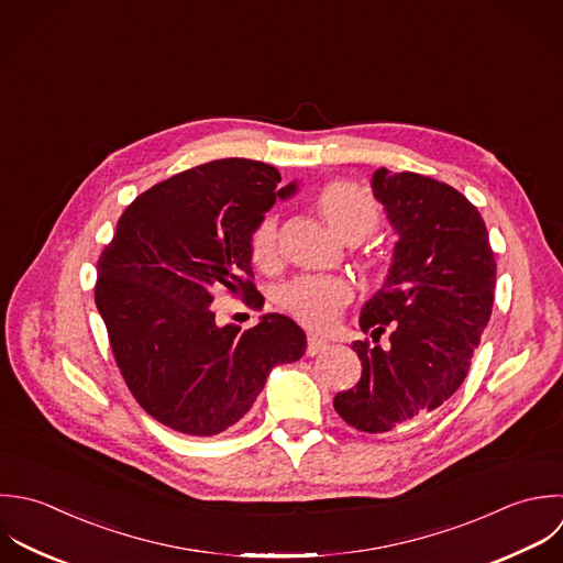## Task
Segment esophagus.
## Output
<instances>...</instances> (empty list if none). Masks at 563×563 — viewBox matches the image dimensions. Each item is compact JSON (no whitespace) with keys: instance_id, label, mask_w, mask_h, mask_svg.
<instances>
[{"instance_id":"34e87169","label":"esophagus","mask_w":563,"mask_h":563,"mask_svg":"<svg viewBox=\"0 0 563 563\" xmlns=\"http://www.w3.org/2000/svg\"><path fill=\"white\" fill-rule=\"evenodd\" d=\"M329 349V342L327 340H322V338H318V335H309L307 338V355H318V353H322V351H327Z\"/></svg>"}]
</instances>
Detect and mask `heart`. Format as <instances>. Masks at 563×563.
Returning <instances> with one entry per match:
<instances>
[{"label":"heart","mask_w":563,"mask_h":563,"mask_svg":"<svg viewBox=\"0 0 563 563\" xmlns=\"http://www.w3.org/2000/svg\"><path fill=\"white\" fill-rule=\"evenodd\" d=\"M318 212L324 223L342 239H364L379 219L375 199L360 186L335 181L318 195ZM252 261L269 267L278 256V228L274 219H265L252 234ZM351 285L340 276H300L280 289V305L305 327L329 331L342 309L351 302Z\"/></svg>","instance_id":"b5f03b06"}]
</instances>
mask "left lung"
Returning <instances> with one entry per match:
<instances>
[{"label": "left lung", "mask_w": 563, "mask_h": 563, "mask_svg": "<svg viewBox=\"0 0 563 563\" xmlns=\"http://www.w3.org/2000/svg\"><path fill=\"white\" fill-rule=\"evenodd\" d=\"M375 199L399 241L388 276L362 307L355 342L362 377L338 393V415L360 432H390L441 408L465 382L489 324L496 258L476 206L456 188L419 173L377 168Z\"/></svg>", "instance_id": "obj_1"}]
</instances>
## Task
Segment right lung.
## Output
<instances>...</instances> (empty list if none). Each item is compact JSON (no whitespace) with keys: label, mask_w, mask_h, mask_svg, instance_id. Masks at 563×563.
<instances>
[{"label":"right lung","mask_w":563,"mask_h":563,"mask_svg":"<svg viewBox=\"0 0 563 563\" xmlns=\"http://www.w3.org/2000/svg\"><path fill=\"white\" fill-rule=\"evenodd\" d=\"M278 181L276 166L245 157L173 175L135 197L98 258L96 307L118 368L135 401L175 432L228 430L272 368L307 351L305 331L287 316L267 313L241 331L217 324L210 307L221 289L258 292L252 234L276 197L298 190V181L280 190Z\"/></svg>","instance_id":"obj_1"}]
</instances>
